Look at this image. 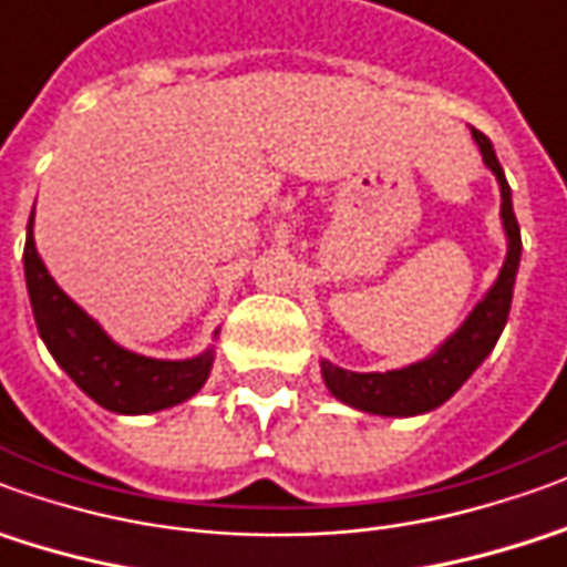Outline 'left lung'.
Wrapping results in <instances>:
<instances>
[{
	"label": "left lung",
	"mask_w": 567,
	"mask_h": 567,
	"mask_svg": "<svg viewBox=\"0 0 567 567\" xmlns=\"http://www.w3.org/2000/svg\"><path fill=\"white\" fill-rule=\"evenodd\" d=\"M472 138L499 185V218H503V234H506V259H503L497 280L478 299V306L466 315V321L460 323L429 358L416 361V364L385 370V373H354V370H342L323 358L321 377L330 395L339 398L349 408L364 410L373 416H420V413L441 408L482 367L506 327L509 306H513L515 275H518V261H522V234H518V221L513 213V190H509V182L494 154V144L478 128H472Z\"/></svg>",
	"instance_id": "left-lung-1"
}]
</instances>
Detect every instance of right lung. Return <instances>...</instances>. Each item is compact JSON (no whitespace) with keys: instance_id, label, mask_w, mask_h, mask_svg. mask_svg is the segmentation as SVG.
<instances>
[{"instance_id":"1","label":"right lung","mask_w":567,"mask_h":567,"mask_svg":"<svg viewBox=\"0 0 567 567\" xmlns=\"http://www.w3.org/2000/svg\"><path fill=\"white\" fill-rule=\"evenodd\" d=\"M37 209V206H33ZM23 277L37 318V330L52 351L58 367L80 385L85 395L111 413H157L194 398L209 380L216 349L209 346L185 361L147 358L123 349L104 333V327L89 318L68 292L54 284L45 261L39 259L33 240V216L27 221L23 246ZM218 336V330H216Z\"/></svg>"}]
</instances>
